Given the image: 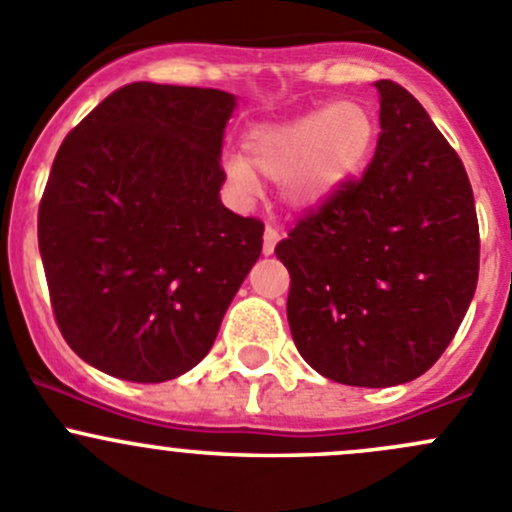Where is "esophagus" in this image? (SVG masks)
<instances>
[{"label":"esophagus","instance_id":"34e87169","mask_svg":"<svg viewBox=\"0 0 512 512\" xmlns=\"http://www.w3.org/2000/svg\"><path fill=\"white\" fill-rule=\"evenodd\" d=\"M277 242H280V230H277V227H272V225H267L265 227V237H262V252H265V255H272V252H275Z\"/></svg>","mask_w":512,"mask_h":512}]
</instances>
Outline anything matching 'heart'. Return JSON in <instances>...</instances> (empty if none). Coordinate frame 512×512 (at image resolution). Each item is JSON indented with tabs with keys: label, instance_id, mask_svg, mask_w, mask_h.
Segmentation results:
<instances>
[{
	"label": "heart",
	"instance_id": "obj_1",
	"mask_svg": "<svg viewBox=\"0 0 512 512\" xmlns=\"http://www.w3.org/2000/svg\"><path fill=\"white\" fill-rule=\"evenodd\" d=\"M374 143V121L359 103H332L282 123L257 126L242 138V153L223 158L225 183L237 198L260 193V173L280 178L282 198L314 208L359 173Z\"/></svg>",
	"mask_w": 512,
	"mask_h": 512
}]
</instances>
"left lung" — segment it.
<instances>
[{
    "label": "left lung",
    "instance_id": "obj_1",
    "mask_svg": "<svg viewBox=\"0 0 512 512\" xmlns=\"http://www.w3.org/2000/svg\"><path fill=\"white\" fill-rule=\"evenodd\" d=\"M374 160L275 247L287 319L314 371L347 386L406 384L446 352L478 285L471 180L426 108L384 79Z\"/></svg>",
    "mask_w": 512,
    "mask_h": 512
}]
</instances>
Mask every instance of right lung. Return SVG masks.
Listing matches in <instances>:
<instances>
[{"label":"right lung","instance_id":"obj_1","mask_svg":"<svg viewBox=\"0 0 512 512\" xmlns=\"http://www.w3.org/2000/svg\"><path fill=\"white\" fill-rule=\"evenodd\" d=\"M235 96L136 81L64 138L39 205V252L66 344L116 379L200 364L262 252L265 225L220 200Z\"/></svg>","mask_w":512,"mask_h":512}]
</instances>
